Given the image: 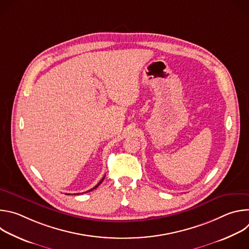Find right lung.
Returning a JSON list of instances; mask_svg holds the SVG:
<instances>
[{
  "label": "right lung",
  "mask_w": 249,
  "mask_h": 249,
  "mask_svg": "<svg viewBox=\"0 0 249 249\" xmlns=\"http://www.w3.org/2000/svg\"><path fill=\"white\" fill-rule=\"evenodd\" d=\"M104 177H105V176H103V178H102V179H101V180H100V181H99V182H98V183H97V184H96V185H95V186H94V187H93V188H92V189H90V190H89V191H91V190H93V189H95V188H97V187H98V186H99V184H100V183H101V182H102V181H103V179H104Z\"/></svg>",
  "instance_id": "obj_1"
}]
</instances>
